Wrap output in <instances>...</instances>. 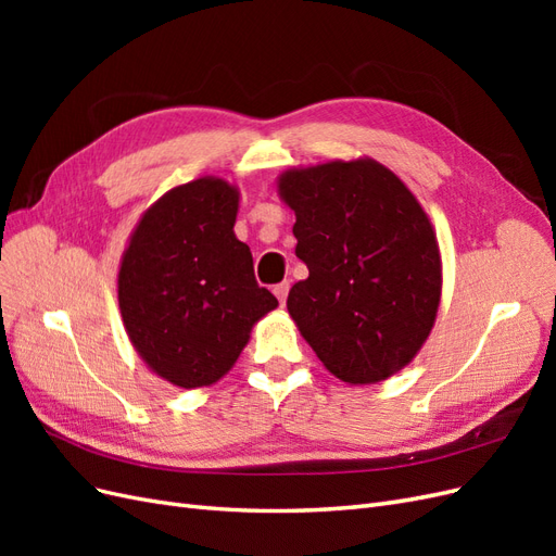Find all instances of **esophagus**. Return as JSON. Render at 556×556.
Here are the masks:
<instances>
[{
  "label": "esophagus",
  "instance_id": "obj_1",
  "mask_svg": "<svg viewBox=\"0 0 556 556\" xmlns=\"http://www.w3.org/2000/svg\"><path fill=\"white\" fill-rule=\"evenodd\" d=\"M288 292H290V282H288V280H285V282H278L276 288H274V294L278 296L280 306H285V301H288Z\"/></svg>",
  "mask_w": 556,
  "mask_h": 556
}]
</instances>
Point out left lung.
Returning a JSON list of instances; mask_svg holds the SVG:
<instances>
[{
    "label": "left lung",
    "instance_id": "1",
    "mask_svg": "<svg viewBox=\"0 0 556 556\" xmlns=\"http://www.w3.org/2000/svg\"><path fill=\"white\" fill-rule=\"evenodd\" d=\"M296 257L308 278L288 311L329 371L380 382L422 348L441 301V255L427 213L374 160L285 172Z\"/></svg>",
    "mask_w": 556,
    "mask_h": 556
}]
</instances>
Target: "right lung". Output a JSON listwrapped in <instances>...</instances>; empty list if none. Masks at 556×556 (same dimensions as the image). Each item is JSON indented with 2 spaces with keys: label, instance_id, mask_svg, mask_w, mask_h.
<instances>
[{
  "label": "right lung",
  "instance_id": "right-lung-1",
  "mask_svg": "<svg viewBox=\"0 0 556 556\" xmlns=\"http://www.w3.org/2000/svg\"><path fill=\"white\" fill-rule=\"evenodd\" d=\"M239 192L199 178L150 206L117 276L129 339L157 376L178 387L220 380L278 299L260 288L250 248L233 237Z\"/></svg>",
  "mask_w": 556,
  "mask_h": 556
}]
</instances>
